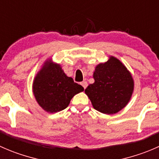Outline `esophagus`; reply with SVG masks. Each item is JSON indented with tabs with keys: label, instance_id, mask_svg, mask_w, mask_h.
I'll list each match as a JSON object with an SVG mask.
<instances>
[{
	"label": "esophagus",
	"instance_id": "esophagus-1",
	"mask_svg": "<svg viewBox=\"0 0 159 159\" xmlns=\"http://www.w3.org/2000/svg\"><path fill=\"white\" fill-rule=\"evenodd\" d=\"M81 84L83 86V88H84V89H85L88 86V83L86 82V81H82V82L81 83Z\"/></svg>",
	"mask_w": 159,
	"mask_h": 159
}]
</instances>
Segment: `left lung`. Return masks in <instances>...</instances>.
I'll use <instances>...</instances> for the list:
<instances>
[{"mask_svg":"<svg viewBox=\"0 0 159 159\" xmlns=\"http://www.w3.org/2000/svg\"><path fill=\"white\" fill-rule=\"evenodd\" d=\"M93 78L94 82L90 84L84 92L94 109L113 115L128 105L134 91V79L119 59L109 56L107 61L98 64Z\"/></svg>","mask_w":159,"mask_h":159,"instance_id":"obj_1","label":"left lung"}]
</instances>
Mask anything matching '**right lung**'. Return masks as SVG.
I'll return each mask as SVG.
<instances>
[{
	"label": "right lung",
	"instance_id": "add662e5",
	"mask_svg": "<svg viewBox=\"0 0 159 159\" xmlns=\"http://www.w3.org/2000/svg\"><path fill=\"white\" fill-rule=\"evenodd\" d=\"M32 91L42 109L55 113L66 108L72 98L84 91V88L67 76L60 64L49 58L35 75Z\"/></svg>",
	"mask_w": 159,
	"mask_h": 159
}]
</instances>
